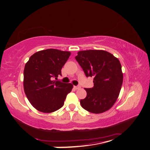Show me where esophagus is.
Here are the masks:
<instances>
[{"label": "esophagus", "mask_w": 150, "mask_h": 150, "mask_svg": "<svg viewBox=\"0 0 150 150\" xmlns=\"http://www.w3.org/2000/svg\"><path fill=\"white\" fill-rule=\"evenodd\" d=\"M74 87V88H75V89H79V88H81V87H80V86H74V87Z\"/></svg>", "instance_id": "34e87169"}]
</instances>
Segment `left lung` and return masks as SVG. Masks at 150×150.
I'll list each match as a JSON object with an SVG mask.
<instances>
[{"mask_svg": "<svg viewBox=\"0 0 150 150\" xmlns=\"http://www.w3.org/2000/svg\"><path fill=\"white\" fill-rule=\"evenodd\" d=\"M75 59L86 77H93V88H85L87 96L80 100L82 107L94 114L108 110L117 100L123 81L122 66L112 54L104 50L80 51Z\"/></svg>", "mask_w": 150, "mask_h": 150, "instance_id": "8db88e82", "label": "left lung"}]
</instances>
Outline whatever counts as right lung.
<instances>
[{
	"instance_id": "1",
	"label": "right lung",
	"mask_w": 150,
	"mask_h": 150,
	"mask_svg": "<svg viewBox=\"0 0 150 150\" xmlns=\"http://www.w3.org/2000/svg\"><path fill=\"white\" fill-rule=\"evenodd\" d=\"M69 52L48 49L40 51L30 57L24 71V89L28 99L38 110L45 113L59 110L64 105L71 83L58 81ZM55 78L56 80L53 81Z\"/></svg>"
}]
</instances>
